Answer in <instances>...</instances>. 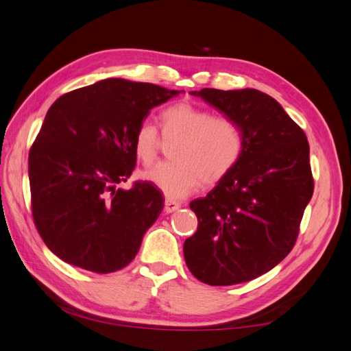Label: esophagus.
<instances>
[{"label": "esophagus", "instance_id": "1", "mask_svg": "<svg viewBox=\"0 0 351 351\" xmlns=\"http://www.w3.org/2000/svg\"><path fill=\"white\" fill-rule=\"evenodd\" d=\"M180 205L178 202H176V200H173V199H165V212L167 214H171V212H174V210H178L180 209Z\"/></svg>", "mask_w": 351, "mask_h": 351}]
</instances>
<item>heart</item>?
<instances>
[{"label":"heart","instance_id":"obj_1","mask_svg":"<svg viewBox=\"0 0 351 351\" xmlns=\"http://www.w3.org/2000/svg\"><path fill=\"white\" fill-rule=\"evenodd\" d=\"M161 134L176 137L169 147L171 161L159 162L142 174L169 197H184L205 184L222 182L239 164L244 152L241 127L226 115H210L206 108L180 101L159 112ZM159 133L149 121H142L133 136V151L145 165L158 154Z\"/></svg>","mask_w":351,"mask_h":351}]
</instances>
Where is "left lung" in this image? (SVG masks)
<instances>
[{"instance_id":"obj_1","label":"left lung","mask_w":351,"mask_h":351,"mask_svg":"<svg viewBox=\"0 0 351 351\" xmlns=\"http://www.w3.org/2000/svg\"><path fill=\"white\" fill-rule=\"evenodd\" d=\"M234 120L244 133L237 167L210 192L190 202L197 230L184 259L209 285L261 277L294 247L313 195L304 132L269 95L256 89L192 92Z\"/></svg>"}]
</instances>
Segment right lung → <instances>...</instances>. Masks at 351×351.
I'll use <instances>...</instances> for the list:
<instances>
[{"label":"right lung","mask_w":351,"mask_h":351,"mask_svg":"<svg viewBox=\"0 0 351 351\" xmlns=\"http://www.w3.org/2000/svg\"><path fill=\"white\" fill-rule=\"evenodd\" d=\"M178 90L107 79L60 97L29 151L32 215L60 259L97 274L115 272L139 252L164 208L149 183L129 190L134 132Z\"/></svg>","instance_id":"add662e5"}]
</instances>
